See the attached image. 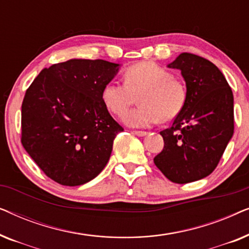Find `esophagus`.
I'll list each match as a JSON object with an SVG mask.
<instances>
[{
  "mask_svg": "<svg viewBox=\"0 0 249 249\" xmlns=\"http://www.w3.org/2000/svg\"><path fill=\"white\" fill-rule=\"evenodd\" d=\"M136 136H138V137H144V136L147 135V132L146 131H141V130H137V131H132Z\"/></svg>",
  "mask_w": 249,
  "mask_h": 249,
  "instance_id": "esophagus-1",
  "label": "esophagus"
}]
</instances>
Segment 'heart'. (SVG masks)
<instances>
[{
  "label": "heart",
  "mask_w": 249,
  "mask_h": 249,
  "mask_svg": "<svg viewBox=\"0 0 249 249\" xmlns=\"http://www.w3.org/2000/svg\"><path fill=\"white\" fill-rule=\"evenodd\" d=\"M139 107L125 112L122 121L129 127L144 128L175 119L185 107L187 91L182 81L154 62H141L124 71V83L112 80L102 91L104 104L121 115L137 100Z\"/></svg>",
  "instance_id": "b5f03b06"
}]
</instances>
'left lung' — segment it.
Returning <instances> with one entry per match:
<instances>
[{
  "mask_svg": "<svg viewBox=\"0 0 249 249\" xmlns=\"http://www.w3.org/2000/svg\"><path fill=\"white\" fill-rule=\"evenodd\" d=\"M166 67L181 71L187 100L171 127L160 132L164 147L154 163L172 182H193L213 172L232 138V90L219 68L202 56L181 53Z\"/></svg>",
  "mask_w": 249,
  "mask_h": 249,
  "instance_id": "left-lung-1",
  "label": "left lung"
}]
</instances>
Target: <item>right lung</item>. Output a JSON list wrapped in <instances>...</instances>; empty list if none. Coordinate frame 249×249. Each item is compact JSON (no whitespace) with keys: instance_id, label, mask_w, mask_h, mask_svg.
<instances>
[{"instance_id":"obj_1","label":"right lung","mask_w":249,"mask_h":249,"mask_svg":"<svg viewBox=\"0 0 249 249\" xmlns=\"http://www.w3.org/2000/svg\"><path fill=\"white\" fill-rule=\"evenodd\" d=\"M120 64L71 59L45 68L27 89L21 142L47 177L63 186L84 185L107 164L124 128L102 98Z\"/></svg>"}]
</instances>
